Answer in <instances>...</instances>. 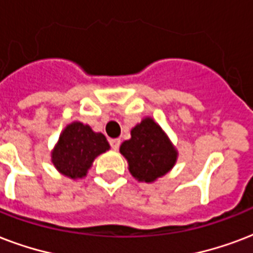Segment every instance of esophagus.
I'll return each mask as SVG.
<instances>
[{"instance_id": "esophagus-1", "label": "esophagus", "mask_w": 253, "mask_h": 253, "mask_svg": "<svg viewBox=\"0 0 253 253\" xmlns=\"http://www.w3.org/2000/svg\"><path fill=\"white\" fill-rule=\"evenodd\" d=\"M110 144H111L113 150H118L119 146H121V139H118V138H115V139H110Z\"/></svg>"}]
</instances>
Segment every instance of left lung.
Wrapping results in <instances>:
<instances>
[{
  "mask_svg": "<svg viewBox=\"0 0 253 253\" xmlns=\"http://www.w3.org/2000/svg\"><path fill=\"white\" fill-rule=\"evenodd\" d=\"M119 152L126 158L128 171L138 182L152 183L173 169L178 150L169 135L151 117H146L131 128Z\"/></svg>",
  "mask_w": 253,
  "mask_h": 253,
  "instance_id": "8db88e82",
  "label": "left lung"
}]
</instances>
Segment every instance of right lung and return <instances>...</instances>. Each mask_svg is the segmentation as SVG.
I'll return each mask as SVG.
<instances>
[{
  "label": "right lung",
  "mask_w": 253,
  "mask_h": 253,
  "mask_svg": "<svg viewBox=\"0 0 253 253\" xmlns=\"http://www.w3.org/2000/svg\"><path fill=\"white\" fill-rule=\"evenodd\" d=\"M110 144L102 132L74 121L62 130L51 150V163L58 172L77 180L87 175L96 157L109 151Z\"/></svg>",
  "instance_id": "1"
}]
</instances>
